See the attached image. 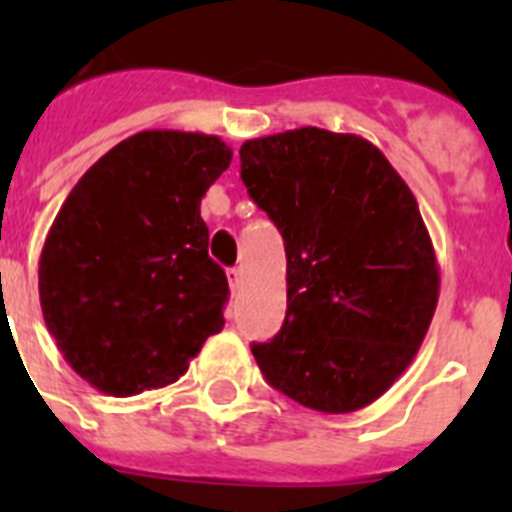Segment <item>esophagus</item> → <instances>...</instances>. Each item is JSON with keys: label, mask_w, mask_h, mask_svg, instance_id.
<instances>
[{"label": "esophagus", "mask_w": 512, "mask_h": 512, "mask_svg": "<svg viewBox=\"0 0 512 512\" xmlns=\"http://www.w3.org/2000/svg\"><path fill=\"white\" fill-rule=\"evenodd\" d=\"M228 282H230V287L233 289H238L243 284V269H238V266H235V269H228Z\"/></svg>", "instance_id": "obj_1"}]
</instances>
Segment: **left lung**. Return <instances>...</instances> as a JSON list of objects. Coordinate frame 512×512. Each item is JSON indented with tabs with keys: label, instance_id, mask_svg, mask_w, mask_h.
<instances>
[{
	"label": "left lung",
	"instance_id": "8db88e82",
	"mask_svg": "<svg viewBox=\"0 0 512 512\" xmlns=\"http://www.w3.org/2000/svg\"><path fill=\"white\" fill-rule=\"evenodd\" d=\"M241 179L287 251V315L253 343L271 387L318 413H354L418 354L438 261L418 202L361 135L297 128L246 140Z\"/></svg>",
	"mask_w": 512,
	"mask_h": 512
}]
</instances>
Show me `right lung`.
<instances>
[{
    "mask_svg": "<svg viewBox=\"0 0 512 512\" xmlns=\"http://www.w3.org/2000/svg\"><path fill=\"white\" fill-rule=\"evenodd\" d=\"M217 135L143 130L81 176L45 235L43 320L63 359L112 397L176 382L225 325L228 277L200 202L230 166Z\"/></svg>",
    "mask_w": 512,
    "mask_h": 512,
    "instance_id": "obj_1",
    "label": "right lung"
}]
</instances>
